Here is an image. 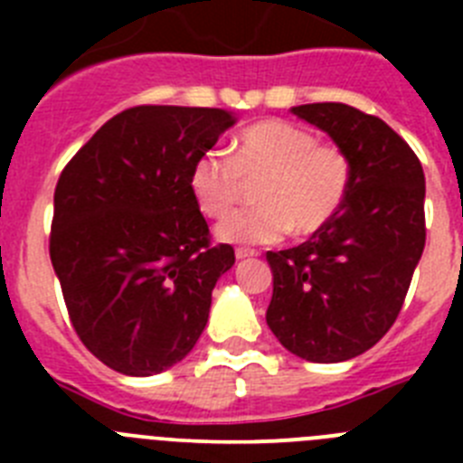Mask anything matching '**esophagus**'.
Wrapping results in <instances>:
<instances>
[{
  "label": "esophagus",
  "mask_w": 463,
  "mask_h": 463,
  "mask_svg": "<svg viewBox=\"0 0 463 463\" xmlns=\"http://www.w3.org/2000/svg\"><path fill=\"white\" fill-rule=\"evenodd\" d=\"M260 252L252 250V248H236V260H248V257H257Z\"/></svg>",
  "instance_id": "obj_1"
}]
</instances>
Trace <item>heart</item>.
I'll list each match as a JSON object with an SVG mask.
<instances>
[{"instance_id":"heart-1","label":"heart","mask_w":463,"mask_h":463,"mask_svg":"<svg viewBox=\"0 0 463 463\" xmlns=\"http://www.w3.org/2000/svg\"><path fill=\"white\" fill-rule=\"evenodd\" d=\"M257 206L229 215L218 236L227 243H276L294 229L310 236L325 229L345 202L353 162L338 146L317 143L289 120H260L232 143V155L208 150L190 171V190L206 218H224L256 183Z\"/></svg>"}]
</instances>
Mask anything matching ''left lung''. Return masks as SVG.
I'll use <instances>...</instances> for the list:
<instances>
[{
  "mask_svg": "<svg viewBox=\"0 0 463 463\" xmlns=\"http://www.w3.org/2000/svg\"><path fill=\"white\" fill-rule=\"evenodd\" d=\"M353 162L341 211L306 243L267 252V325L289 353L317 364L366 353L390 331L422 257L424 171L387 122L336 101L294 106Z\"/></svg>",
  "mask_w": 463,
  "mask_h": 463,
  "instance_id": "obj_1",
  "label": "left lung"
}]
</instances>
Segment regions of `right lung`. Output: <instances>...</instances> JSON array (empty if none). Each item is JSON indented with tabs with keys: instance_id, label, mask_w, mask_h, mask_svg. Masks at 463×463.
<instances>
[{
	"instance_id": "1",
	"label": "right lung",
	"mask_w": 463,
	"mask_h": 463,
	"mask_svg": "<svg viewBox=\"0 0 463 463\" xmlns=\"http://www.w3.org/2000/svg\"><path fill=\"white\" fill-rule=\"evenodd\" d=\"M222 109L134 106L69 159L51 261L73 329L125 375L162 373L202 336L234 248L211 243L190 190L196 159L234 125Z\"/></svg>"
}]
</instances>
